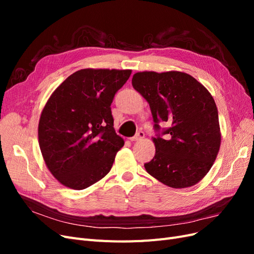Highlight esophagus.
<instances>
[{
	"label": "esophagus",
	"instance_id": "obj_1",
	"mask_svg": "<svg viewBox=\"0 0 254 254\" xmlns=\"http://www.w3.org/2000/svg\"><path fill=\"white\" fill-rule=\"evenodd\" d=\"M144 136H145V133L142 131V130H140L139 132H136V134L134 135V136H132V137H130V141H140V140H142V139H144Z\"/></svg>",
	"mask_w": 254,
	"mask_h": 254
}]
</instances>
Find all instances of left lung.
<instances>
[{"instance_id": "8db88e82", "label": "left lung", "mask_w": 254, "mask_h": 254, "mask_svg": "<svg viewBox=\"0 0 254 254\" xmlns=\"http://www.w3.org/2000/svg\"><path fill=\"white\" fill-rule=\"evenodd\" d=\"M132 87L149 104L155 129L170 122L165 137H152L155 157L144 164L153 178L173 189L195 186L211 170L219 151L218 111L206 88L178 71L137 72Z\"/></svg>"}]
</instances>
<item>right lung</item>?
I'll list each match as a JSON object with an SVG mask.
<instances>
[{"instance_id": "1", "label": "right lung", "mask_w": 254, "mask_h": 254, "mask_svg": "<svg viewBox=\"0 0 254 254\" xmlns=\"http://www.w3.org/2000/svg\"><path fill=\"white\" fill-rule=\"evenodd\" d=\"M131 70L82 68L53 92L41 112L38 139L52 175L73 190L108 174L124 140L115 133L111 104Z\"/></svg>"}]
</instances>
